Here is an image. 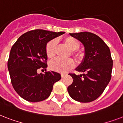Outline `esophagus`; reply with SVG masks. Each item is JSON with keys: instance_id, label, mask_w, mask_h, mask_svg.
Wrapping results in <instances>:
<instances>
[{"instance_id": "esophagus-1", "label": "esophagus", "mask_w": 123, "mask_h": 123, "mask_svg": "<svg viewBox=\"0 0 123 123\" xmlns=\"http://www.w3.org/2000/svg\"><path fill=\"white\" fill-rule=\"evenodd\" d=\"M66 73H61V77H62V78H64V77L66 76Z\"/></svg>"}]
</instances>
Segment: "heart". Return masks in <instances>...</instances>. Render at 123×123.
Wrapping results in <instances>:
<instances>
[{"instance_id": "heart-1", "label": "heart", "mask_w": 123, "mask_h": 123, "mask_svg": "<svg viewBox=\"0 0 123 123\" xmlns=\"http://www.w3.org/2000/svg\"><path fill=\"white\" fill-rule=\"evenodd\" d=\"M64 43L71 50V55L77 61H80L84 57V54L78 49L80 47V42L76 38L71 36H68L64 38ZM56 44L57 42L55 39L50 40L47 43L45 47V52L47 57L52 59L55 55ZM75 66V62L71 59L67 60H61L56 59L50 62L49 66L52 70L58 72H66L72 69Z\"/></svg>"}]
</instances>
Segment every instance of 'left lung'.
<instances>
[{"instance_id":"obj_1","label":"left lung","mask_w":123,"mask_h":123,"mask_svg":"<svg viewBox=\"0 0 123 123\" xmlns=\"http://www.w3.org/2000/svg\"><path fill=\"white\" fill-rule=\"evenodd\" d=\"M84 44L85 57L76 71L82 74L69 73L73 83L68 91L73 99L82 103L95 100L103 93L112 76L113 61L109 46L94 34L89 32L69 34Z\"/></svg>"}]
</instances>
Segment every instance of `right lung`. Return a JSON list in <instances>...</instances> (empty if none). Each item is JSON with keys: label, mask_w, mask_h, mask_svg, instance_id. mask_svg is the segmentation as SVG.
Returning <instances> with one entry per match:
<instances>
[{"label": "right lung", "mask_w": 123, "mask_h": 123, "mask_svg": "<svg viewBox=\"0 0 123 123\" xmlns=\"http://www.w3.org/2000/svg\"><path fill=\"white\" fill-rule=\"evenodd\" d=\"M64 32L36 29L22 34L11 49L7 68L15 91L28 101L38 102L46 99L53 86L60 80V73L46 71V44ZM44 69V74L37 70Z\"/></svg>", "instance_id": "right-lung-1"}]
</instances>
